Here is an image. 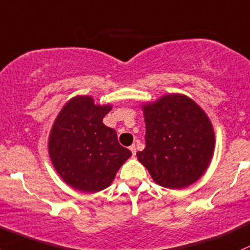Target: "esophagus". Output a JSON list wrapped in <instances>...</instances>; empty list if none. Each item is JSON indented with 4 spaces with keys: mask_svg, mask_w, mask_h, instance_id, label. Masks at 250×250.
Instances as JSON below:
<instances>
[{
    "mask_svg": "<svg viewBox=\"0 0 250 250\" xmlns=\"http://www.w3.org/2000/svg\"><path fill=\"white\" fill-rule=\"evenodd\" d=\"M130 150H131V152H132V156H135V155H136V146H135V144L130 146Z\"/></svg>",
    "mask_w": 250,
    "mask_h": 250,
    "instance_id": "obj_1",
    "label": "esophagus"
}]
</instances>
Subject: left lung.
Returning a JSON list of instances; mask_svg holds the SVG:
<instances>
[{
	"mask_svg": "<svg viewBox=\"0 0 250 250\" xmlns=\"http://www.w3.org/2000/svg\"><path fill=\"white\" fill-rule=\"evenodd\" d=\"M146 147L139 162L160 186L180 189L205 173L214 149L213 127L192 99L168 94L143 104Z\"/></svg>",
	"mask_w": 250,
	"mask_h": 250,
	"instance_id": "obj_1",
	"label": "left lung"
}]
</instances>
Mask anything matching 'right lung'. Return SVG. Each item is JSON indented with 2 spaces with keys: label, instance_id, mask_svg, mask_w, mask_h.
I'll use <instances>...</instances> for the list:
<instances>
[{
  "label": "right lung",
  "instance_id": "obj_1",
  "mask_svg": "<svg viewBox=\"0 0 250 250\" xmlns=\"http://www.w3.org/2000/svg\"><path fill=\"white\" fill-rule=\"evenodd\" d=\"M111 104H94L92 96H75L64 104L49 137L52 165L69 186L81 192L104 189L131 151L118 142L115 130L103 123Z\"/></svg>",
  "mask_w": 250,
  "mask_h": 250
}]
</instances>
